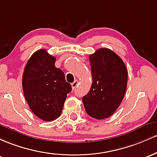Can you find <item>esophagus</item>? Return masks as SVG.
<instances>
[{"mask_svg": "<svg viewBox=\"0 0 157 157\" xmlns=\"http://www.w3.org/2000/svg\"><path fill=\"white\" fill-rule=\"evenodd\" d=\"M78 81H77V80L74 81V82H73V83L71 84L72 88H73V90H74V89H75V88H76L77 87H78Z\"/></svg>", "mask_w": 157, "mask_h": 157, "instance_id": "esophagus-1", "label": "esophagus"}]
</instances>
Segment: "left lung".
I'll list each match as a JSON object with an SVG mask.
<instances>
[{"mask_svg": "<svg viewBox=\"0 0 157 157\" xmlns=\"http://www.w3.org/2000/svg\"><path fill=\"white\" fill-rule=\"evenodd\" d=\"M89 60L93 82L82 101L90 117L104 119L114 113L124 98L128 70L121 58L110 49H98Z\"/></svg>", "mask_w": 157, "mask_h": 157, "instance_id": "8db88e82", "label": "left lung"}]
</instances>
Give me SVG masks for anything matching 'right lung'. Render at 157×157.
<instances>
[{
	"mask_svg": "<svg viewBox=\"0 0 157 157\" xmlns=\"http://www.w3.org/2000/svg\"><path fill=\"white\" fill-rule=\"evenodd\" d=\"M56 58L46 50H37L26 63L22 77L24 97L33 113L50 121L61 115L72 90L64 72L56 67Z\"/></svg>",
	"mask_w": 157,
	"mask_h": 157,
	"instance_id": "right-lung-1",
	"label": "right lung"
}]
</instances>
